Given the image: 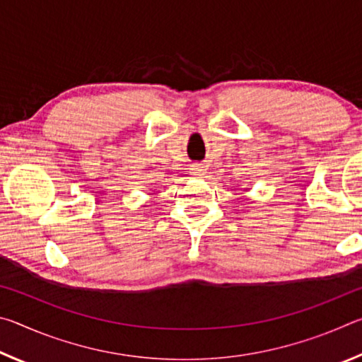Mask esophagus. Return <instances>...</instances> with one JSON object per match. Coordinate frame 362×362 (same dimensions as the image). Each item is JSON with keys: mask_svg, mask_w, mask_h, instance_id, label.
Wrapping results in <instances>:
<instances>
[{"mask_svg": "<svg viewBox=\"0 0 362 362\" xmlns=\"http://www.w3.org/2000/svg\"><path fill=\"white\" fill-rule=\"evenodd\" d=\"M189 170H192V175H194V177H203L206 174V166L204 164L194 163L189 166Z\"/></svg>", "mask_w": 362, "mask_h": 362, "instance_id": "34e87169", "label": "esophagus"}]
</instances>
